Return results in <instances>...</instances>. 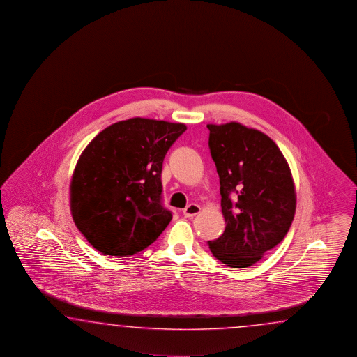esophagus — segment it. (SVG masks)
Listing matches in <instances>:
<instances>
[{"label":"esophagus","instance_id":"34e87169","mask_svg":"<svg viewBox=\"0 0 357 357\" xmlns=\"http://www.w3.org/2000/svg\"><path fill=\"white\" fill-rule=\"evenodd\" d=\"M199 212H200V206L197 204H194V203H191V204L188 205V206L183 209V215H185L186 218H191V217L197 215Z\"/></svg>","mask_w":357,"mask_h":357}]
</instances>
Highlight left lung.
<instances>
[{
	"mask_svg": "<svg viewBox=\"0 0 357 357\" xmlns=\"http://www.w3.org/2000/svg\"><path fill=\"white\" fill-rule=\"evenodd\" d=\"M206 128L226 220L223 235L208 245L223 264L246 268L287 235L296 209L295 185L280 148L261 131L238 122Z\"/></svg>",
	"mask_w": 357,
	"mask_h": 357,
	"instance_id": "1",
	"label": "left lung"
}]
</instances>
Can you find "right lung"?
<instances>
[{"label":"right lung","mask_w":357,"mask_h":357,"mask_svg":"<svg viewBox=\"0 0 357 357\" xmlns=\"http://www.w3.org/2000/svg\"><path fill=\"white\" fill-rule=\"evenodd\" d=\"M183 123L130 119L100 131L71 180V214L94 249L129 257L152 245L172 220L163 205L162 166Z\"/></svg>","instance_id":"right-lung-1"}]
</instances>
